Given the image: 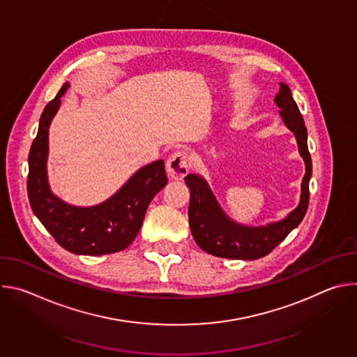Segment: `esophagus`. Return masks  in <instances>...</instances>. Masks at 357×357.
<instances>
[{"label":"esophagus","instance_id":"1","mask_svg":"<svg viewBox=\"0 0 357 357\" xmlns=\"http://www.w3.org/2000/svg\"><path fill=\"white\" fill-rule=\"evenodd\" d=\"M189 172V161L183 152H175L167 161V174L171 179L181 181Z\"/></svg>","mask_w":357,"mask_h":357}]
</instances>
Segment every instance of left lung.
I'll list each match as a JSON object with an SVG mask.
<instances>
[{"mask_svg": "<svg viewBox=\"0 0 357 357\" xmlns=\"http://www.w3.org/2000/svg\"><path fill=\"white\" fill-rule=\"evenodd\" d=\"M274 101L281 109L280 116L284 124L295 135L299 155L305 162L298 206L278 222L264 226H245L227 216L205 178L199 174L186 175L185 183L190 190L188 212L190 231L196 244L212 256L231 260L261 259L271 252L302 222L307 213L312 175L307 127L292 98L291 89L285 83H280V91Z\"/></svg>", "mask_w": 357, "mask_h": 357, "instance_id": "8db88e82", "label": "left lung"}]
</instances>
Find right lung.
Segmentation results:
<instances>
[{
	"label": "right lung",
	"mask_w": 357,
	"mask_h": 357,
	"mask_svg": "<svg viewBox=\"0 0 357 357\" xmlns=\"http://www.w3.org/2000/svg\"><path fill=\"white\" fill-rule=\"evenodd\" d=\"M69 86V82L62 86L40 116L28 157V197L35 216L65 250L80 256H103L121 251L134 241L148 205L168 179L160 160L139 168L98 205L75 206L56 196L47 179L49 127Z\"/></svg>",
	"instance_id": "right-lung-1"
}]
</instances>
